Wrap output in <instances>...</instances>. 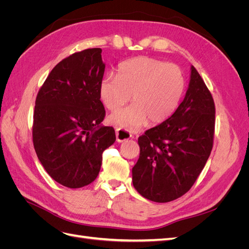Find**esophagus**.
I'll return each instance as SVG.
<instances>
[{
	"instance_id": "34e87169",
	"label": "esophagus",
	"mask_w": 249,
	"mask_h": 249,
	"mask_svg": "<svg viewBox=\"0 0 249 249\" xmlns=\"http://www.w3.org/2000/svg\"><path fill=\"white\" fill-rule=\"evenodd\" d=\"M115 134H116V140L118 142H124V140L132 138V134L130 132H127L126 130H124V129H120V127L115 129Z\"/></svg>"
}]
</instances>
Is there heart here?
Wrapping results in <instances>:
<instances>
[{"label":"heart","mask_w":249,"mask_h":249,"mask_svg":"<svg viewBox=\"0 0 249 249\" xmlns=\"http://www.w3.org/2000/svg\"><path fill=\"white\" fill-rule=\"evenodd\" d=\"M185 89L182 71L152 57H137L120 63L117 76L108 74L100 84L105 107L116 110L131 100V106L112 113L110 123L127 130L138 129L146 120L159 124L177 110Z\"/></svg>","instance_id":"obj_1"}]
</instances>
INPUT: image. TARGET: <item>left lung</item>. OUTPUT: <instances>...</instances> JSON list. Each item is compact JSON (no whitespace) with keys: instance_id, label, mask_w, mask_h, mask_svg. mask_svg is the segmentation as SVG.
<instances>
[{"instance_id":"8db88e82","label":"left lung","mask_w":249,"mask_h":249,"mask_svg":"<svg viewBox=\"0 0 249 249\" xmlns=\"http://www.w3.org/2000/svg\"><path fill=\"white\" fill-rule=\"evenodd\" d=\"M214 130L212 94L191 66L186 95L176 112L138 138L140 156L132 169L135 189L156 202L189 191L209 159Z\"/></svg>"}]
</instances>
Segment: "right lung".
<instances>
[{
	"label": "right lung",
	"mask_w": 249,
	"mask_h": 249,
	"mask_svg": "<svg viewBox=\"0 0 249 249\" xmlns=\"http://www.w3.org/2000/svg\"><path fill=\"white\" fill-rule=\"evenodd\" d=\"M100 48L74 53L52 70L36 97L33 144L49 176L67 188L92 183L115 131L104 126Z\"/></svg>",
	"instance_id": "right-lung-1"
}]
</instances>
